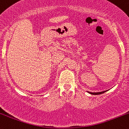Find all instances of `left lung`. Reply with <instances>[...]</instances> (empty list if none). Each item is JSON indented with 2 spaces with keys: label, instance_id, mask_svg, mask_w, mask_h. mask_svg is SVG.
<instances>
[{
  "label": "left lung",
  "instance_id": "8db88e82",
  "mask_svg": "<svg viewBox=\"0 0 129 129\" xmlns=\"http://www.w3.org/2000/svg\"><path fill=\"white\" fill-rule=\"evenodd\" d=\"M108 91V90H106V91H101V92H96V93H91V92H89V91H88V92L90 93V94H102V93H105L106 91Z\"/></svg>",
  "mask_w": 129,
  "mask_h": 129
}]
</instances>
